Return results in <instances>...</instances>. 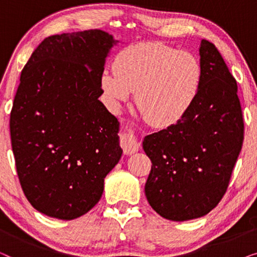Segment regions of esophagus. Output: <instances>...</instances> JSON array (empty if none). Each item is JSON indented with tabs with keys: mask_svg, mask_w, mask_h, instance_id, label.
I'll use <instances>...</instances> for the list:
<instances>
[{
	"mask_svg": "<svg viewBox=\"0 0 257 257\" xmlns=\"http://www.w3.org/2000/svg\"><path fill=\"white\" fill-rule=\"evenodd\" d=\"M120 143H121L122 150H124V153L127 154V156L138 152L140 149V143L138 140H137L135 137L126 135V133L121 135Z\"/></svg>",
	"mask_w": 257,
	"mask_h": 257,
	"instance_id": "obj_1",
	"label": "esophagus"
}]
</instances>
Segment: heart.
Returning a JSON list of instances; mask_svg holds the SVG:
<instances>
[{
    "label": "heart",
    "mask_w": 257,
    "mask_h": 257,
    "mask_svg": "<svg viewBox=\"0 0 257 257\" xmlns=\"http://www.w3.org/2000/svg\"><path fill=\"white\" fill-rule=\"evenodd\" d=\"M113 66L100 75L108 104L120 108L136 90L137 106L157 127L179 124L198 101L203 70L189 52L161 42L133 44L119 51Z\"/></svg>",
    "instance_id": "b5f03b06"
}]
</instances>
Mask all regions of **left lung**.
Returning <instances> with one entry per match:
<instances>
[{
	"mask_svg": "<svg viewBox=\"0 0 257 257\" xmlns=\"http://www.w3.org/2000/svg\"><path fill=\"white\" fill-rule=\"evenodd\" d=\"M199 55L203 82L198 101L184 120L143 142L152 161L147 201L160 216L179 222L215 208L243 143L236 80L213 43L201 40Z\"/></svg>",
	"mask_w": 257,
	"mask_h": 257,
	"instance_id": "1",
	"label": "left lung"
}]
</instances>
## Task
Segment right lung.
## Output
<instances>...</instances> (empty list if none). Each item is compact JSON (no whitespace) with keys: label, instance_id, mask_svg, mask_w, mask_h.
<instances>
[{"label":"right lung","instance_id":"obj_1","mask_svg":"<svg viewBox=\"0 0 257 257\" xmlns=\"http://www.w3.org/2000/svg\"><path fill=\"white\" fill-rule=\"evenodd\" d=\"M117 43L99 29L52 35L21 73L12 147L24 194L45 215L73 220L92 209L121 158L119 121L99 100L100 75Z\"/></svg>","mask_w":257,"mask_h":257}]
</instances>
